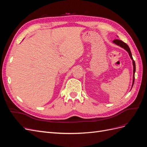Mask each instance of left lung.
Here are the masks:
<instances>
[{
    "mask_svg": "<svg viewBox=\"0 0 147 147\" xmlns=\"http://www.w3.org/2000/svg\"><path fill=\"white\" fill-rule=\"evenodd\" d=\"M113 42L114 43L116 44V45L120 46L121 47H122L123 48H124V50H126L128 53L129 55V56L131 57V59L132 60V63H133V67H134V69H133V82H132V86H133V84H134V79H135V72H136V63H135V61H134L132 58V54H131V52L130 50V48L129 47H128V45H127L126 43H125L124 42H123V41L120 40L118 39H115L113 41Z\"/></svg>",
    "mask_w": 147,
    "mask_h": 147,
    "instance_id": "obj_1",
    "label": "left lung"
}]
</instances>
